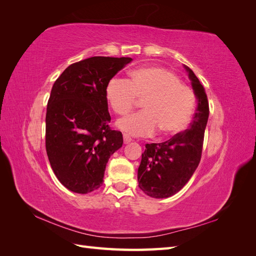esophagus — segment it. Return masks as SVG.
Instances as JSON below:
<instances>
[{
  "label": "esophagus",
  "instance_id": "esophagus-1",
  "mask_svg": "<svg viewBox=\"0 0 256 256\" xmlns=\"http://www.w3.org/2000/svg\"><path fill=\"white\" fill-rule=\"evenodd\" d=\"M131 141H132V138H131L128 134H124V143L128 144V143H130Z\"/></svg>",
  "mask_w": 256,
  "mask_h": 256
}]
</instances>
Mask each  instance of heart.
<instances>
[{"mask_svg": "<svg viewBox=\"0 0 256 256\" xmlns=\"http://www.w3.org/2000/svg\"><path fill=\"white\" fill-rule=\"evenodd\" d=\"M130 76V81L115 76L106 88L108 102L116 114L128 113L143 100L144 111L120 118L118 129L136 136H152L157 130L171 136L187 127L194 113L196 95L175 72L150 66L134 69Z\"/></svg>", "mask_w": 256, "mask_h": 256, "instance_id": "heart-1", "label": "heart"}]
</instances>
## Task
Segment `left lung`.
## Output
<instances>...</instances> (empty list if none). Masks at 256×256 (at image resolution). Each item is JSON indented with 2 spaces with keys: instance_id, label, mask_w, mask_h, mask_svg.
Masks as SVG:
<instances>
[{
  "instance_id": "1",
  "label": "left lung",
  "mask_w": 256,
  "mask_h": 256,
  "mask_svg": "<svg viewBox=\"0 0 256 256\" xmlns=\"http://www.w3.org/2000/svg\"><path fill=\"white\" fill-rule=\"evenodd\" d=\"M198 98V108L189 129L162 143L145 145L138 170V187L148 196H174L189 182L202 157L209 106L205 90L191 69L184 66Z\"/></svg>"
}]
</instances>
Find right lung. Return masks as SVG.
Segmentation results:
<instances>
[{
  "instance_id": "add662e5",
  "label": "right lung",
  "mask_w": 256,
  "mask_h": 256,
  "mask_svg": "<svg viewBox=\"0 0 256 256\" xmlns=\"http://www.w3.org/2000/svg\"><path fill=\"white\" fill-rule=\"evenodd\" d=\"M130 58L92 56L68 66L54 82L46 114V150L60 184L76 193L102 184L111 154L122 145L109 126L106 88Z\"/></svg>"
}]
</instances>
